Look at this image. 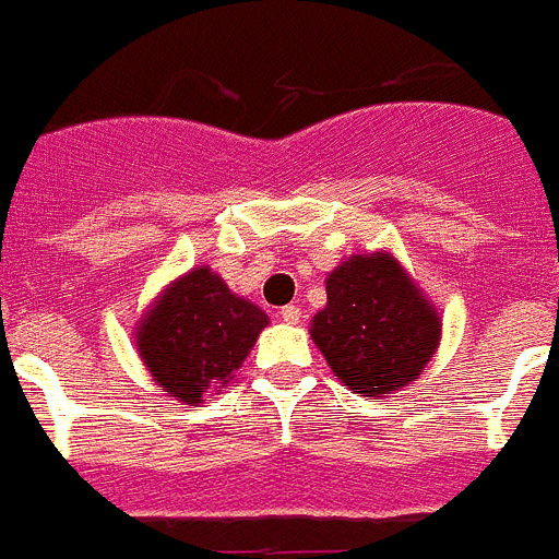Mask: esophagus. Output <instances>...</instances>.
<instances>
[{
  "label": "esophagus",
  "mask_w": 559,
  "mask_h": 559,
  "mask_svg": "<svg viewBox=\"0 0 559 559\" xmlns=\"http://www.w3.org/2000/svg\"><path fill=\"white\" fill-rule=\"evenodd\" d=\"M280 319H283L285 324H299V321H301V307L299 305H285L283 310H280Z\"/></svg>",
  "instance_id": "obj_1"
}]
</instances>
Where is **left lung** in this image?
I'll list each match as a JSON object with an SVG mask.
<instances>
[{
	"label": "left lung",
	"instance_id": "left-lung-1",
	"mask_svg": "<svg viewBox=\"0 0 559 559\" xmlns=\"http://www.w3.org/2000/svg\"><path fill=\"white\" fill-rule=\"evenodd\" d=\"M443 324L393 252L352 254L326 274V305L310 337L349 391L382 399L416 382L440 346Z\"/></svg>",
	"mask_w": 559,
	"mask_h": 559
}]
</instances>
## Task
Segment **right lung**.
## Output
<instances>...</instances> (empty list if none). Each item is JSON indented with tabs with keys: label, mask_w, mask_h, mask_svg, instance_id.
Wrapping results in <instances>:
<instances>
[{
	"label": "right lung",
	"mask_w": 559,
	"mask_h": 559,
	"mask_svg": "<svg viewBox=\"0 0 559 559\" xmlns=\"http://www.w3.org/2000/svg\"><path fill=\"white\" fill-rule=\"evenodd\" d=\"M269 316L210 265L179 274L135 324V349L163 393L199 404L233 382Z\"/></svg>",
	"instance_id": "1"
}]
</instances>
